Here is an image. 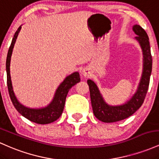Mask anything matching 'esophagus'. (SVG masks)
Segmentation results:
<instances>
[{
	"label": "esophagus",
	"mask_w": 159,
	"mask_h": 159,
	"mask_svg": "<svg viewBox=\"0 0 159 159\" xmlns=\"http://www.w3.org/2000/svg\"><path fill=\"white\" fill-rule=\"evenodd\" d=\"M82 75H83L84 77H88L89 75H90V69H84L83 70H82Z\"/></svg>",
	"instance_id": "obj_1"
}]
</instances>
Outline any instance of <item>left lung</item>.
Masks as SVG:
<instances>
[{
  "label": "left lung",
  "instance_id": "8db88e82",
  "mask_svg": "<svg viewBox=\"0 0 159 159\" xmlns=\"http://www.w3.org/2000/svg\"><path fill=\"white\" fill-rule=\"evenodd\" d=\"M132 30L137 35L135 39L141 47L143 57V73L138 90L132 97L123 105L111 106L105 102L95 82L92 80H87L93 114L98 120L104 123L120 121L132 116L143 103L144 98L148 90L152 65L149 37L145 30L140 25H134Z\"/></svg>",
  "mask_w": 159,
  "mask_h": 159
}]
</instances>
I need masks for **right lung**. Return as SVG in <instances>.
<instances>
[{"mask_svg": "<svg viewBox=\"0 0 159 159\" xmlns=\"http://www.w3.org/2000/svg\"><path fill=\"white\" fill-rule=\"evenodd\" d=\"M21 26H20L18 30H16L12 38V43L9 48L8 54L7 57L6 61V69H7V87H8L9 94H10L11 101L13 104L14 107L19 111L23 116L27 118L30 121L34 122L37 124H48L53 123L57 120L61 116L63 113V108H64L66 98L68 94L69 90L81 81L79 73L78 72H73L70 75L67 76L65 78L64 81L60 84L58 88L57 89L55 94L52 102L47 105L46 107H42V108H29L24 106L18 101L17 98L16 97L15 93L12 89V81H11L10 77V60L12 56V50H13L14 45H15L17 36L19 35L20 30H21Z\"/></svg>", "mask_w": 159, "mask_h": 159, "instance_id": "obj_1", "label": "right lung"}]
</instances>
